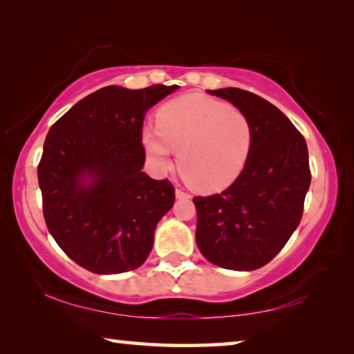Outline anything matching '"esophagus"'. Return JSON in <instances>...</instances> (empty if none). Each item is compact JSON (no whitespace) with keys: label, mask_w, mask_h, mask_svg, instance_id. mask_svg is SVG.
<instances>
[{"label":"esophagus","mask_w":354,"mask_h":354,"mask_svg":"<svg viewBox=\"0 0 354 354\" xmlns=\"http://www.w3.org/2000/svg\"><path fill=\"white\" fill-rule=\"evenodd\" d=\"M176 198L178 200H184V198H190V195L187 194V192H184V190H181V189H176Z\"/></svg>","instance_id":"1"}]
</instances>
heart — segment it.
<instances>
[{
  "instance_id": "1",
  "label": "heart",
  "mask_w": 354,
  "mask_h": 354,
  "mask_svg": "<svg viewBox=\"0 0 354 354\" xmlns=\"http://www.w3.org/2000/svg\"><path fill=\"white\" fill-rule=\"evenodd\" d=\"M158 128H145L143 145L160 170L179 149V170L190 185L217 192L239 178L248 162L253 128L242 111L206 95H184L160 107Z\"/></svg>"
}]
</instances>
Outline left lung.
I'll list each match as a JSON object with an SVG mask.
<instances>
[{
  "mask_svg": "<svg viewBox=\"0 0 354 354\" xmlns=\"http://www.w3.org/2000/svg\"><path fill=\"white\" fill-rule=\"evenodd\" d=\"M207 92L250 118L253 145L243 171L230 187L194 198L196 245L221 268L256 270L279 253L301 220L310 185L308 145L267 100L236 87Z\"/></svg>",
  "mask_w": 354,
  "mask_h": 354,
  "instance_id": "8db88e82",
  "label": "left lung"
}]
</instances>
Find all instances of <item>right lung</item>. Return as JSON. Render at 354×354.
I'll return each mask as SVG.
<instances>
[{
	"mask_svg": "<svg viewBox=\"0 0 354 354\" xmlns=\"http://www.w3.org/2000/svg\"><path fill=\"white\" fill-rule=\"evenodd\" d=\"M178 86H107L87 95L48 131L37 176L50 234L97 274L136 270L153 248L158 221L175 203L169 179L142 171L149 107Z\"/></svg>",
	"mask_w": 354,
	"mask_h": 354,
	"instance_id": "right-lung-1",
	"label": "right lung"
}]
</instances>
